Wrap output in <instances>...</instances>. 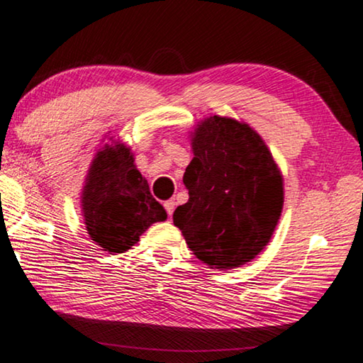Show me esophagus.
Returning a JSON list of instances; mask_svg holds the SVG:
<instances>
[{"label":"esophagus","instance_id":"34e87169","mask_svg":"<svg viewBox=\"0 0 363 363\" xmlns=\"http://www.w3.org/2000/svg\"><path fill=\"white\" fill-rule=\"evenodd\" d=\"M174 207H176V200L174 199H169V200H166V202H164V208H166L167 215H172V212H174Z\"/></svg>","mask_w":363,"mask_h":363}]
</instances>
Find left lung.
<instances>
[{"instance_id":"obj_1","label":"left lung","mask_w":363,"mask_h":363,"mask_svg":"<svg viewBox=\"0 0 363 363\" xmlns=\"http://www.w3.org/2000/svg\"><path fill=\"white\" fill-rule=\"evenodd\" d=\"M184 172L189 200L172 221L199 261L228 270L251 262L272 238L284 208V177L261 135L210 116L191 132Z\"/></svg>"}]
</instances>
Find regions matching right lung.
Masks as SVG:
<instances>
[{"instance_id":"1","label":"right lung","mask_w":363,"mask_h":363,"mask_svg":"<svg viewBox=\"0 0 363 363\" xmlns=\"http://www.w3.org/2000/svg\"><path fill=\"white\" fill-rule=\"evenodd\" d=\"M81 213L91 240L111 254L125 252L151 225L167 218L122 142L106 143L94 155L81 191Z\"/></svg>"}]
</instances>
